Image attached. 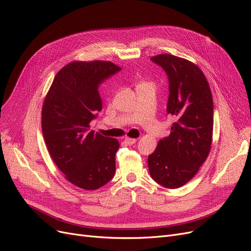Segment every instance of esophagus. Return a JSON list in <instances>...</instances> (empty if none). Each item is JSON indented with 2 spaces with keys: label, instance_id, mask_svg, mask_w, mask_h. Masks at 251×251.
<instances>
[{
  "label": "esophagus",
  "instance_id": "1",
  "mask_svg": "<svg viewBox=\"0 0 251 251\" xmlns=\"http://www.w3.org/2000/svg\"><path fill=\"white\" fill-rule=\"evenodd\" d=\"M125 143L128 145V146H132L136 143V139L135 138H131V137H126L125 138Z\"/></svg>",
  "mask_w": 251,
  "mask_h": 251
}]
</instances>
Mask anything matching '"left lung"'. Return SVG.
Wrapping results in <instances>:
<instances>
[{
    "label": "left lung",
    "mask_w": 251,
    "mask_h": 251,
    "mask_svg": "<svg viewBox=\"0 0 251 251\" xmlns=\"http://www.w3.org/2000/svg\"><path fill=\"white\" fill-rule=\"evenodd\" d=\"M169 82L167 114L176 119L169 136L159 140L148 157L151 178L167 189L191 180L208 157L213 130V100L203 72L193 62L170 54L151 58Z\"/></svg>",
    "instance_id": "1"
}]
</instances>
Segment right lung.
<instances>
[{"label": "right lung", "mask_w": 251, "mask_h": 251, "mask_svg": "<svg viewBox=\"0 0 251 251\" xmlns=\"http://www.w3.org/2000/svg\"><path fill=\"white\" fill-rule=\"evenodd\" d=\"M121 68L111 61H73L54 78L42 108V131L49 154L65 178L97 190L116 172L115 138L89 130L101 111L100 85Z\"/></svg>", "instance_id": "right-lung-1"}]
</instances>
